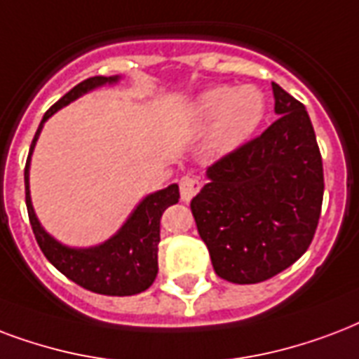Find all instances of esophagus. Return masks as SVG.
I'll use <instances>...</instances> for the list:
<instances>
[{
	"label": "esophagus",
	"instance_id": "34e87169",
	"mask_svg": "<svg viewBox=\"0 0 359 359\" xmlns=\"http://www.w3.org/2000/svg\"><path fill=\"white\" fill-rule=\"evenodd\" d=\"M201 188V182L198 179H194V177H184V179H180V199L188 203L191 201V198L196 196Z\"/></svg>",
	"mask_w": 359,
	"mask_h": 359
}]
</instances>
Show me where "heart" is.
I'll use <instances>...</instances> for the list:
<instances>
[{
    "instance_id": "heart-1",
    "label": "heart",
    "mask_w": 359,
    "mask_h": 359,
    "mask_svg": "<svg viewBox=\"0 0 359 359\" xmlns=\"http://www.w3.org/2000/svg\"><path fill=\"white\" fill-rule=\"evenodd\" d=\"M196 128H209V149L228 154L258 130L265 116V95L252 84L212 86L194 100L190 107Z\"/></svg>"
}]
</instances>
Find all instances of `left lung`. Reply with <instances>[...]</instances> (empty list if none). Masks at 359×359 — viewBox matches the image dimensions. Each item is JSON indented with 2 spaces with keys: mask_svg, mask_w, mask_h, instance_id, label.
<instances>
[{
  "mask_svg": "<svg viewBox=\"0 0 359 359\" xmlns=\"http://www.w3.org/2000/svg\"><path fill=\"white\" fill-rule=\"evenodd\" d=\"M277 122L207 169L191 199L216 275L233 284L275 277L307 252L318 226L324 169L309 113L273 82Z\"/></svg>",
  "mask_w": 359,
  "mask_h": 359,
  "instance_id": "obj_1",
  "label": "left lung"
}]
</instances>
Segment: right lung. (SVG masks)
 Returning <instances> with one entry per match:
<instances>
[{
    "instance_id": "obj_1",
    "label": "right lung",
    "mask_w": 359,
    "mask_h": 359,
    "mask_svg": "<svg viewBox=\"0 0 359 359\" xmlns=\"http://www.w3.org/2000/svg\"><path fill=\"white\" fill-rule=\"evenodd\" d=\"M122 76H92L76 84L75 88L48 109L41 120L34 143L29 149L24 171L26 182V207L37 245L60 273L82 288L103 295H133L141 294L154 283L158 275V243H160V218L169 205L179 203V184H169L163 190L144 196L135 209L131 210L126 222L109 239L94 246H69L52 237L35 215L29 191V165L35 144L43 126L52 114L69 105L88 92L118 84Z\"/></svg>"
}]
</instances>
